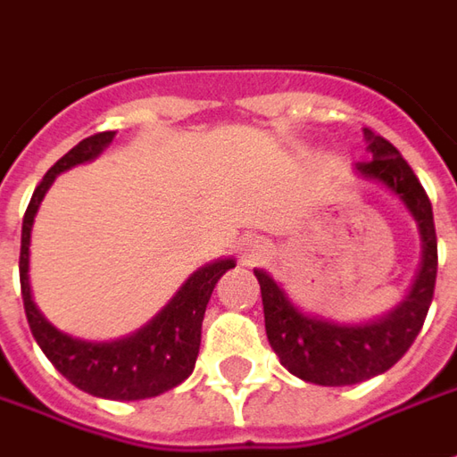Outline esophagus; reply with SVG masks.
Wrapping results in <instances>:
<instances>
[{"label": "esophagus", "mask_w": 457, "mask_h": 457, "mask_svg": "<svg viewBox=\"0 0 457 457\" xmlns=\"http://www.w3.org/2000/svg\"><path fill=\"white\" fill-rule=\"evenodd\" d=\"M252 254H250V257H254V254H260V252H264V250H262V247H260V245H252Z\"/></svg>", "instance_id": "obj_1"}]
</instances>
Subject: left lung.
Here are the masks:
<instances>
[{
  "instance_id": "obj_1",
  "label": "left lung",
  "mask_w": 457,
  "mask_h": 457,
  "mask_svg": "<svg viewBox=\"0 0 457 457\" xmlns=\"http://www.w3.org/2000/svg\"><path fill=\"white\" fill-rule=\"evenodd\" d=\"M371 161L356 162V173L384 183L403 200L423 239V262L408 296L386 317L366 324H337L299 312L279 284L262 270H254L264 304V328L279 363L302 381L317 386H351L388 371L416 341L436 292L438 239L433 207L401 153L381 136L363 129Z\"/></svg>"
}]
</instances>
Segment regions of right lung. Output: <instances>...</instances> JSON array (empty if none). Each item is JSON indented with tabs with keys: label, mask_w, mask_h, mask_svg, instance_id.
<instances>
[{
	"label": "right lung",
	"mask_w": 457,
	"mask_h": 457,
	"mask_svg": "<svg viewBox=\"0 0 457 457\" xmlns=\"http://www.w3.org/2000/svg\"><path fill=\"white\" fill-rule=\"evenodd\" d=\"M113 136H116L113 130L88 136L54 162L49 173L41 178L21 222L19 282H21V299H24L29 328L56 371L86 394L111 398V401H138L170 391L193 373L200 351L207 302L220 277L235 267V260H218L197 270L151 324H145L126 339H73L41 317L29 289V239H31L34 215L54 178L79 162L94 161L113 140Z\"/></svg>",
	"instance_id": "1"
}]
</instances>
